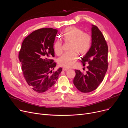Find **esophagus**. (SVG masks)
I'll return each instance as SVG.
<instances>
[{
    "mask_svg": "<svg viewBox=\"0 0 128 128\" xmlns=\"http://www.w3.org/2000/svg\"><path fill=\"white\" fill-rule=\"evenodd\" d=\"M62 70H63V71H67L68 70V68L64 67V68H62Z\"/></svg>",
    "mask_w": 128,
    "mask_h": 128,
    "instance_id": "34e87169",
    "label": "esophagus"
}]
</instances>
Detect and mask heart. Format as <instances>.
I'll use <instances>...</instances> for the list:
<instances>
[{
	"instance_id": "1",
	"label": "heart",
	"mask_w": 128,
	"mask_h": 128,
	"mask_svg": "<svg viewBox=\"0 0 128 128\" xmlns=\"http://www.w3.org/2000/svg\"><path fill=\"white\" fill-rule=\"evenodd\" d=\"M63 38L66 42H70V51L64 54L58 60V64L64 68H70L75 66L80 53L82 55L86 54L90 50L92 44V37L90 34L83 32L80 28L71 26L66 28L64 32ZM55 53L60 55L62 52V43L56 41L53 46Z\"/></svg>"
}]
</instances>
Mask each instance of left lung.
I'll return each instance as SVG.
<instances>
[{
    "instance_id": "left-lung-1",
    "label": "left lung",
    "mask_w": 128,
    "mask_h": 128,
    "mask_svg": "<svg viewBox=\"0 0 128 128\" xmlns=\"http://www.w3.org/2000/svg\"><path fill=\"white\" fill-rule=\"evenodd\" d=\"M108 52L107 43L103 34L97 26L92 25V45L81 60L84 66L88 64V71L84 74L80 70H75L73 83L78 90L89 93L96 90L102 83L108 70Z\"/></svg>"
}]
</instances>
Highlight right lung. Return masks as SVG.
I'll use <instances>...</instances> for the list:
<instances>
[{
	"mask_svg": "<svg viewBox=\"0 0 128 128\" xmlns=\"http://www.w3.org/2000/svg\"><path fill=\"white\" fill-rule=\"evenodd\" d=\"M58 31L52 28L35 30L24 40L18 58L27 84L34 91L44 93L55 84L62 69L53 71L56 64L53 44Z\"/></svg>",
	"mask_w": 128,
	"mask_h": 128,
	"instance_id": "obj_1",
	"label": "right lung"
}]
</instances>
